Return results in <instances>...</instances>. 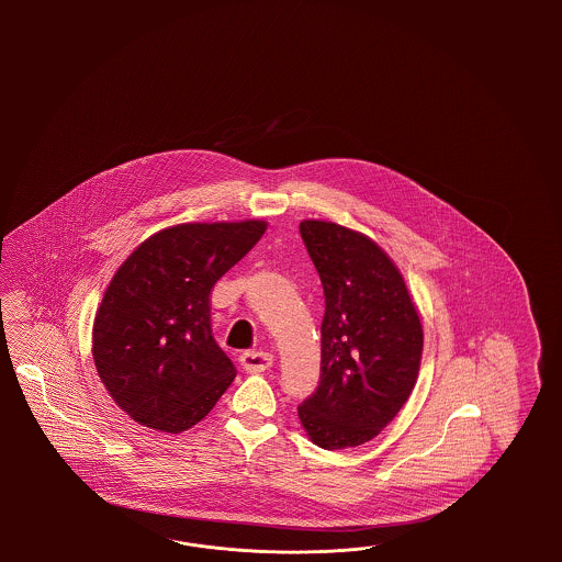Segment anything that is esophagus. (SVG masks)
Wrapping results in <instances>:
<instances>
[{
  "label": "esophagus",
  "instance_id": "1",
  "mask_svg": "<svg viewBox=\"0 0 562 562\" xmlns=\"http://www.w3.org/2000/svg\"><path fill=\"white\" fill-rule=\"evenodd\" d=\"M273 357L270 352H257V350H251V352H245V355H240L238 358V364L243 367V371H247V373H261V371H268L270 367H272Z\"/></svg>",
  "mask_w": 562,
  "mask_h": 562
}]
</instances>
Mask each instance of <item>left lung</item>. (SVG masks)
<instances>
[{
  "mask_svg": "<svg viewBox=\"0 0 562 562\" xmlns=\"http://www.w3.org/2000/svg\"><path fill=\"white\" fill-rule=\"evenodd\" d=\"M299 231L325 296L322 374L299 418L322 449L357 447L406 404L423 325L402 273L371 238L334 222L303 221Z\"/></svg>",
  "mask_w": 562,
  "mask_h": 562,
  "instance_id": "8db88e82",
  "label": "left lung"
}]
</instances>
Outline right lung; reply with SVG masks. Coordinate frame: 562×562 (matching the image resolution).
Returning <instances> with one entry per match:
<instances>
[{"mask_svg": "<svg viewBox=\"0 0 562 562\" xmlns=\"http://www.w3.org/2000/svg\"><path fill=\"white\" fill-rule=\"evenodd\" d=\"M266 222L179 224L144 240L104 292L92 329L99 376L136 423L198 425L235 379L212 338L210 292L247 256Z\"/></svg>", "mask_w": 562, "mask_h": 562, "instance_id": "right-lung-1", "label": "right lung"}]
</instances>
